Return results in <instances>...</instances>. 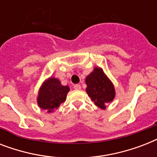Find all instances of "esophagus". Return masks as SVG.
I'll return each instance as SVG.
<instances>
[{
    "instance_id": "esophagus-1",
    "label": "esophagus",
    "mask_w": 157,
    "mask_h": 157,
    "mask_svg": "<svg viewBox=\"0 0 157 157\" xmlns=\"http://www.w3.org/2000/svg\"><path fill=\"white\" fill-rule=\"evenodd\" d=\"M81 88V86L80 84H76V85L74 86V89H75V90H80Z\"/></svg>"
}]
</instances>
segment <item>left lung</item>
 Masks as SVG:
<instances>
[{
  "label": "left lung",
  "instance_id": "8db88e82",
  "mask_svg": "<svg viewBox=\"0 0 157 157\" xmlns=\"http://www.w3.org/2000/svg\"><path fill=\"white\" fill-rule=\"evenodd\" d=\"M86 93L97 107L106 109V104L112 102L116 95L113 84L110 81L103 69L94 67V71L86 78Z\"/></svg>",
  "mask_w": 157,
  "mask_h": 157
}]
</instances>
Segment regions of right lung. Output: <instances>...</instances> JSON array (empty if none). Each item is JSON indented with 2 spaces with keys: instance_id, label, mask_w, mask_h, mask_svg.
Wrapping results in <instances>:
<instances>
[{
  "instance_id": "1",
  "label": "right lung",
  "mask_w": 157,
  "mask_h": 157,
  "mask_svg": "<svg viewBox=\"0 0 157 157\" xmlns=\"http://www.w3.org/2000/svg\"><path fill=\"white\" fill-rule=\"evenodd\" d=\"M69 90L68 86H62L59 79L50 77L44 81L39 90L38 106L47 112H52L66 101Z\"/></svg>"
}]
</instances>
